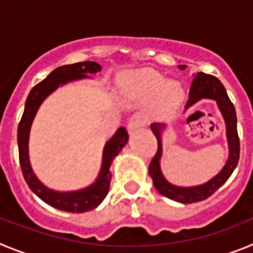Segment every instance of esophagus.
<instances>
[{"mask_svg": "<svg viewBox=\"0 0 253 253\" xmlns=\"http://www.w3.org/2000/svg\"><path fill=\"white\" fill-rule=\"evenodd\" d=\"M146 122H147L146 116L142 115V114L139 113L134 114L130 119H129L128 130L131 131V130H135L137 128H140V126H144V125H146Z\"/></svg>", "mask_w": 253, "mask_h": 253, "instance_id": "34e87169", "label": "esophagus"}]
</instances>
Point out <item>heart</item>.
<instances>
[{
    "label": "heart",
    "instance_id": "obj_1",
    "mask_svg": "<svg viewBox=\"0 0 253 253\" xmlns=\"http://www.w3.org/2000/svg\"><path fill=\"white\" fill-rule=\"evenodd\" d=\"M124 91L133 99L151 102L160 97L162 113H171L181 104L184 92L177 84H167L163 77L152 71L131 73L123 81Z\"/></svg>",
    "mask_w": 253,
    "mask_h": 253
}]
</instances>
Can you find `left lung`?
Here are the masks:
<instances>
[{
	"mask_svg": "<svg viewBox=\"0 0 253 253\" xmlns=\"http://www.w3.org/2000/svg\"><path fill=\"white\" fill-rule=\"evenodd\" d=\"M180 68L185 69V66H180ZM202 99H211L216 101L219 109L224 116L225 124H227V138L228 143H229V158H228L225 166L215 177L211 178L207 184L195 187H178L173 186L165 180L160 169V158L161 154H162L161 129L165 128V125L152 124L151 126L152 131L157 138L158 147L157 152H156L154 157L151 161V165H149V176L153 180L154 187L157 189L161 195L172 199L175 202L184 203V204L202 202V200H205V199L213 195L216 190L229 178L232 172L236 169L238 160H240V137H238V131H237L236 109L228 97L223 84L215 76L207 75L204 72H199L195 76L191 88H190L189 100H187L185 109H189Z\"/></svg>",
	"mask_w": 253,
	"mask_h": 253,
	"instance_id": "left-lung-1",
	"label": "left lung"
}]
</instances>
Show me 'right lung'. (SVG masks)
<instances>
[{
    "label": "right lung",
    "mask_w": 253,
    "mask_h": 253,
    "mask_svg": "<svg viewBox=\"0 0 253 253\" xmlns=\"http://www.w3.org/2000/svg\"><path fill=\"white\" fill-rule=\"evenodd\" d=\"M100 71H101V67L95 62H78V63L67 64V66L55 68L53 72L49 73L48 77L44 78L43 81L31 88L25 102V110H24L21 120L19 123V128H17L20 166H21L22 175H24L26 184L29 185L31 191L46 204L59 210L71 211V213H84V211L92 210L104 200L105 196L109 193V187H110L111 161L128 143V131L124 126H122L118 129L115 135L107 142L104 149L102 169L95 184L87 189L81 190V191H73V193H57V191H53L44 186L38 180L31 169L30 162H29V131H30L31 123L37 114L38 107L40 106V104L43 102L46 96L53 92L59 84L78 80V78L87 77L86 73H96Z\"/></svg>",
    "instance_id": "add662e5"
}]
</instances>
